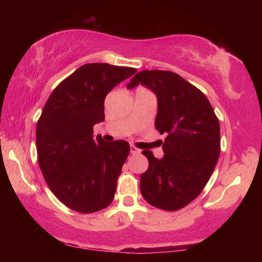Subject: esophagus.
Returning a JSON list of instances; mask_svg holds the SVG:
<instances>
[{"instance_id": "esophagus-1", "label": "esophagus", "mask_w": 262, "mask_h": 262, "mask_svg": "<svg viewBox=\"0 0 262 262\" xmlns=\"http://www.w3.org/2000/svg\"><path fill=\"white\" fill-rule=\"evenodd\" d=\"M130 154L132 155H139V154H141V150L137 149L136 147H134V145H130Z\"/></svg>"}]
</instances>
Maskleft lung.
Segmentation results:
<instances>
[{"label":"left lung","mask_w":262,"mask_h":262,"mask_svg":"<svg viewBox=\"0 0 262 262\" xmlns=\"http://www.w3.org/2000/svg\"><path fill=\"white\" fill-rule=\"evenodd\" d=\"M142 84L157 96L156 129L166 134L164 157L149 150L148 170L142 173V196L163 210H179L192 202L210 179L221 152L220 121L207 97L178 74L142 70L127 84Z\"/></svg>","instance_id":"1"}]
</instances>
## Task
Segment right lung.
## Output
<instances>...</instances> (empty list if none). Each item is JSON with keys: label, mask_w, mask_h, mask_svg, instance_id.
I'll return each instance as SVG.
<instances>
[{"label": "right lung", "mask_w": 262, "mask_h": 262, "mask_svg": "<svg viewBox=\"0 0 262 262\" xmlns=\"http://www.w3.org/2000/svg\"><path fill=\"white\" fill-rule=\"evenodd\" d=\"M137 70L108 63H88L63 79L43 106L37 122L38 163L59 200L83 214L111 205L122 165L126 141L105 142L94 126L105 120L106 95Z\"/></svg>", "instance_id": "1"}]
</instances>
